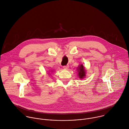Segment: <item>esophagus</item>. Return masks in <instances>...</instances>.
<instances>
[{
    "label": "esophagus",
    "instance_id": "34e87169",
    "mask_svg": "<svg viewBox=\"0 0 129 129\" xmlns=\"http://www.w3.org/2000/svg\"><path fill=\"white\" fill-rule=\"evenodd\" d=\"M69 66L68 65H67L66 66H63V68L65 69H67L69 68Z\"/></svg>",
    "mask_w": 129,
    "mask_h": 129
}]
</instances>
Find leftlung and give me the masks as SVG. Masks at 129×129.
I'll list each match as a JSON object with an SVG mask.
<instances>
[{"mask_svg":"<svg viewBox=\"0 0 129 129\" xmlns=\"http://www.w3.org/2000/svg\"><path fill=\"white\" fill-rule=\"evenodd\" d=\"M77 71L78 72V76L80 79H83L85 76V70L84 67L82 64L79 65L77 67Z\"/></svg>","mask_w":129,"mask_h":129,"instance_id":"1","label":"left lung"}]
</instances>
